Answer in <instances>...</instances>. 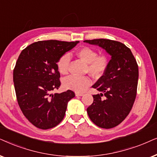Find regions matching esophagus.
Here are the masks:
<instances>
[{"mask_svg": "<svg viewBox=\"0 0 157 157\" xmlns=\"http://www.w3.org/2000/svg\"><path fill=\"white\" fill-rule=\"evenodd\" d=\"M83 95H84V93H78V92H76V93H75V95L76 96H82Z\"/></svg>", "mask_w": 157, "mask_h": 157, "instance_id": "obj_1", "label": "esophagus"}]
</instances>
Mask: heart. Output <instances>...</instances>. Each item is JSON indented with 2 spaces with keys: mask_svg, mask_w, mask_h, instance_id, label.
Masks as SVG:
<instances>
[{
  "mask_svg": "<svg viewBox=\"0 0 157 157\" xmlns=\"http://www.w3.org/2000/svg\"><path fill=\"white\" fill-rule=\"evenodd\" d=\"M77 57L87 64L86 72H89L95 78H100L105 74L109 66V58L105 54H98L97 51L90 47H83L76 52ZM70 57L64 54L59 58L57 62V69L60 74L68 73ZM92 84L89 77L70 76L63 80V86L66 89L76 92H82Z\"/></svg>",
  "mask_w": 157,
  "mask_h": 157,
  "instance_id": "heart-1",
  "label": "heart"
}]
</instances>
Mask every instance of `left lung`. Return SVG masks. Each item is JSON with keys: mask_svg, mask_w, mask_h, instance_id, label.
<instances>
[{"mask_svg": "<svg viewBox=\"0 0 157 157\" xmlns=\"http://www.w3.org/2000/svg\"><path fill=\"white\" fill-rule=\"evenodd\" d=\"M84 41L98 45L111 56L108 70L93 85L102 93L93 95V103L87 112L96 126L113 128L126 118L134 103L139 79L136 60L131 49L119 41L105 39Z\"/></svg>", "mask_w": 157, "mask_h": 157, "instance_id": "obj_1", "label": "left lung"}]
</instances>
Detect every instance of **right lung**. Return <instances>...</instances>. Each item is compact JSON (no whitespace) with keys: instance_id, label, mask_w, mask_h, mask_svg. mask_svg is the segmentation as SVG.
Returning a JSON list of instances; mask_svg holds the SVG:
<instances>
[{"instance_id":"right-lung-1","label":"right lung","mask_w":157,"mask_h":157,"mask_svg":"<svg viewBox=\"0 0 157 157\" xmlns=\"http://www.w3.org/2000/svg\"><path fill=\"white\" fill-rule=\"evenodd\" d=\"M79 41H39L21 52L13 70L16 98L23 114L40 129L57 126L63 120L72 90L52 94L61 85L57 62Z\"/></svg>"}]
</instances>
